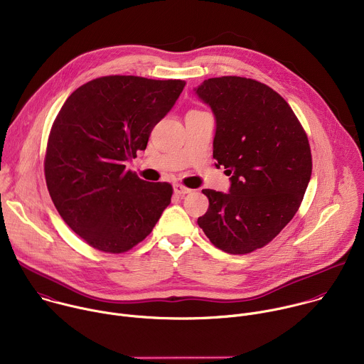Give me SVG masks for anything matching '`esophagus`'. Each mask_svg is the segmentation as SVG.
<instances>
[{"label": "esophagus", "mask_w": 364, "mask_h": 364, "mask_svg": "<svg viewBox=\"0 0 364 364\" xmlns=\"http://www.w3.org/2000/svg\"><path fill=\"white\" fill-rule=\"evenodd\" d=\"M191 190L190 188H187L186 186H183V184H174V193L176 194H180V196H184V194H188Z\"/></svg>", "instance_id": "esophagus-1"}]
</instances>
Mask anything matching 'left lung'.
Listing matches in <instances>:
<instances>
[{"label": "left lung", "instance_id": "obj_1", "mask_svg": "<svg viewBox=\"0 0 364 364\" xmlns=\"http://www.w3.org/2000/svg\"><path fill=\"white\" fill-rule=\"evenodd\" d=\"M194 90L216 119V167L230 176L229 193L203 190L209 209L197 223L223 252L250 253L299 209L313 170L306 134L287 100L257 80L212 77Z\"/></svg>", "mask_w": 364, "mask_h": 364}]
</instances>
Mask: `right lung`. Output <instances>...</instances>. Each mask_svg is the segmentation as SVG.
Listing matches in <instances>:
<instances>
[{
	"instance_id": "obj_1",
	"label": "right lung",
	"mask_w": 364,
	"mask_h": 364,
	"mask_svg": "<svg viewBox=\"0 0 364 364\" xmlns=\"http://www.w3.org/2000/svg\"><path fill=\"white\" fill-rule=\"evenodd\" d=\"M184 80L103 76L77 87L51 127L46 184L66 225L87 245L122 253L144 240L171 203L168 183L125 164L174 107Z\"/></svg>"
}]
</instances>
